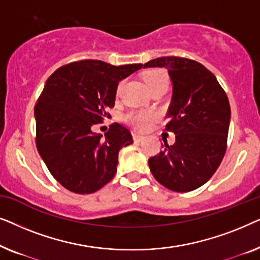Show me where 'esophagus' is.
<instances>
[{
    "label": "esophagus",
    "instance_id": "1",
    "mask_svg": "<svg viewBox=\"0 0 260 260\" xmlns=\"http://www.w3.org/2000/svg\"><path fill=\"white\" fill-rule=\"evenodd\" d=\"M133 137H134V141L135 142H142L144 140V136H142V135H140V134H133Z\"/></svg>",
    "mask_w": 260,
    "mask_h": 260
}]
</instances>
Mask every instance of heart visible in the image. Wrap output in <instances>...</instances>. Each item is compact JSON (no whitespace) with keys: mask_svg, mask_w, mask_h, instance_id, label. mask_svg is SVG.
I'll list each match as a JSON object with an SVG mask.
<instances>
[{"mask_svg":"<svg viewBox=\"0 0 260 260\" xmlns=\"http://www.w3.org/2000/svg\"><path fill=\"white\" fill-rule=\"evenodd\" d=\"M144 80L149 88H152L161 84L168 85V74L163 70H149L144 73ZM120 86H122V84L119 85L118 88H120ZM156 118H157V113L155 111H150V110H135V111L126 113L125 117H124L126 123H129L135 129L141 131L149 129L151 123Z\"/></svg>","mask_w":260,"mask_h":260,"instance_id":"obj_1","label":"heart"}]
</instances>
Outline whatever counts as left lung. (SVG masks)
I'll use <instances>...</instances> for the list:
<instances>
[{"label":"left lung","instance_id":"8db88e82","mask_svg":"<svg viewBox=\"0 0 260 260\" xmlns=\"http://www.w3.org/2000/svg\"><path fill=\"white\" fill-rule=\"evenodd\" d=\"M142 67H165L173 84L167 130L175 134V143L165 142V149L149 158L150 172L170 190L197 189L213 176L226 152L229 98L214 74L194 60L162 56Z\"/></svg>","mask_w":260,"mask_h":260}]
</instances>
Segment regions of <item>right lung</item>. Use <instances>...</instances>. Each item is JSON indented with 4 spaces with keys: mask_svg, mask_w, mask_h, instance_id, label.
<instances>
[{
    "mask_svg": "<svg viewBox=\"0 0 260 260\" xmlns=\"http://www.w3.org/2000/svg\"><path fill=\"white\" fill-rule=\"evenodd\" d=\"M142 63L113 66L81 60L60 67L46 81L34 109L37 148L53 177L73 193L91 194L113 179L118 152L134 143L130 131L113 123L105 136L92 125L109 117L120 80Z\"/></svg>",
    "mask_w": 260,
    "mask_h": 260,
    "instance_id": "obj_1",
    "label": "right lung"
}]
</instances>
